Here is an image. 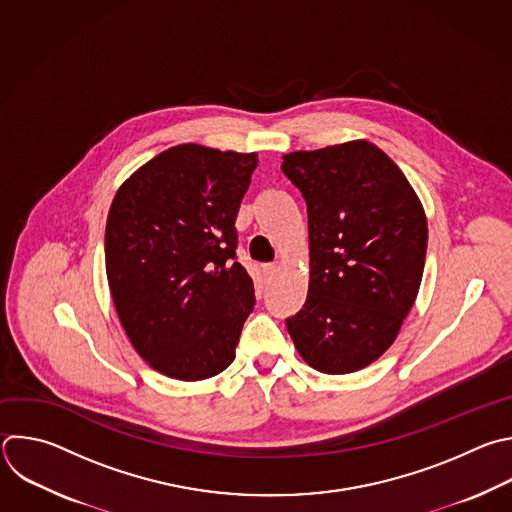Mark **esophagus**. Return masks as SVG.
Segmentation results:
<instances>
[{
  "label": "esophagus",
  "instance_id": "obj_1",
  "mask_svg": "<svg viewBox=\"0 0 512 512\" xmlns=\"http://www.w3.org/2000/svg\"><path fill=\"white\" fill-rule=\"evenodd\" d=\"M277 271H279L277 265H263V273H265V275H275Z\"/></svg>",
  "mask_w": 512,
  "mask_h": 512
}]
</instances>
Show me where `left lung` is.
I'll use <instances>...</instances> for the list:
<instances>
[{"label":"left lung","mask_w":512,"mask_h":512,"mask_svg":"<svg viewBox=\"0 0 512 512\" xmlns=\"http://www.w3.org/2000/svg\"><path fill=\"white\" fill-rule=\"evenodd\" d=\"M307 203L309 289L287 331L317 372L376 362L412 309L426 261L424 207L398 164L368 140L283 154Z\"/></svg>","instance_id":"left-lung-1"}]
</instances>
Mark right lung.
Instances as JSON below:
<instances>
[{
	"label": "right lung",
	"mask_w": 512,
	"mask_h": 512,
	"mask_svg": "<svg viewBox=\"0 0 512 512\" xmlns=\"http://www.w3.org/2000/svg\"><path fill=\"white\" fill-rule=\"evenodd\" d=\"M255 152L168 148L120 185L106 221V275L136 354L156 372L199 382L235 360L255 305L235 261V221Z\"/></svg>",
	"instance_id": "right-lung-1"
}]
</instances>
